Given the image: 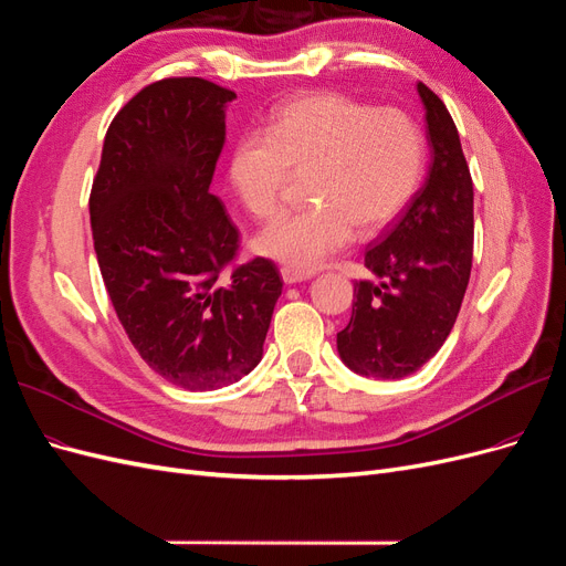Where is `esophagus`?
Here are the masks:
<instances>
[{"instance_id":"obj_1","label":"esophagus","mask_w":566,"mask_h":566,"mask_svg":"<svg viewBox=\"0 0 566 566\" xmlns=\"http://www.w3.org/2000/svg\"><path fill=\"white\" fill-rule=\"evenodd\" d=\"M315 277V272H310V270H296V268H282V280H284V284H298V282H307V280H313Z\"/></svg>"}]
</instances>
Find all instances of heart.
I'll return each instance as SVG.
<instances>
[{
	"mask_svg": "<svg viewBox=\"0 0 566 566\" xmlns=\"http://www.w3.org/2000/svg\"><path fill=\"white\" fill-rule=\"evenodd\" d=\"M423 167L426 140L409 115L317 91L280 105L268 132L237 140L228 180L240 205L265 218L289 169H307L310 205L277 216L253 247L289 268L315 270L350 244L355 226L364 234L390 226L421 186Z\"/></svg>",
	"mask_w": 566,
	"mask_h": 566,
	"instance_id": "obj_1",
	"label": "heart"
}]
</instances>
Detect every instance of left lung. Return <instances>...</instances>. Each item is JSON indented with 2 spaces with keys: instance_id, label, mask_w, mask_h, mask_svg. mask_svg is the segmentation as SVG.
Wrapping results in <instances>:
<instances>
[{
  "instance_id": "obj_1",
  "label": "left lung",
  "mask_w": 566,
  "mask_h": 566,
  "mask_svg": "<svg viewBox=\"0 0 566 566\" xmlns=\"http://www.w3.org/2000/svg\"><path fill=\"white\" fill-rule=\"evenodd\" d=\"M426 107L430 167L390 232L364 253L378 282L355 284L353 317L336 336L348 369L405 378L442 348L459 317L472 268V178L455 124L418 82Z\"/></svg>"
}]
</instances>
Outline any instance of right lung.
<instances>
[{
  "instance_id": "add662e5",
  "label": "right lung",
  "mask_w": 566,
  "mask_h": 566,
  "mask_svg": "<svg viewBox=\"0 0 566 566\" xmlns=\"http://www.w3.org/2000/svg\"><path fill=\"white\" fill-rule=\"evenodd\" d=\"M234 91L161 80L105 134L88 213L101 275L126 336L153 371L192 392L256 369L282 296L272 261L234 259L237 232L209 192Z\"/></svg>"
}]
</instances>
